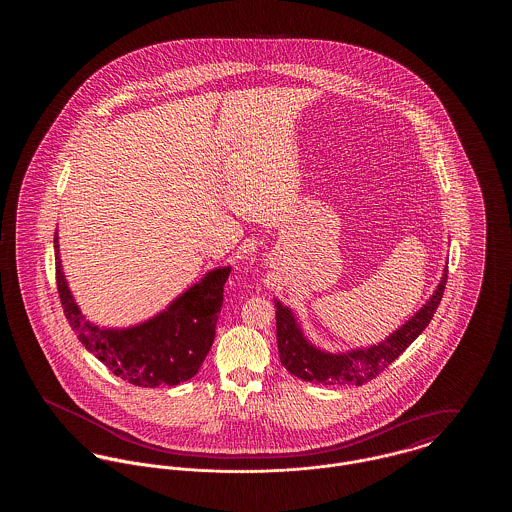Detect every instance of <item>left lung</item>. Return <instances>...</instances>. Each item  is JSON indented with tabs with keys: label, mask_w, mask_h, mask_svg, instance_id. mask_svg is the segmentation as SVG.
Wrapping results in <instances>:
<instances>
[{
	"label": "left lung",
	"mask_w": 512,
	"mask_h": 512,
	"mask_svg": "<svg viewBox=\"0 0 512 512\" xmlns=\"http://www.w3.org/2000/svg\"><path fill=\"white\" fill-rule=\"evenodd\" d=\"M447 282V268H443L436 292L409 318L403 326H399L393 334L376 345L359 347L351 351L330 353L317 347L313 341L307 340L301 324L293 315L292 309L274 299L276 307V340L280 361L293 376L315 382L322 386H363L368 380L376 378L384 372L411 343H413L424 328L430 324L443 297Z\"/></svg>",
	"instance_id": "left-lung-1"
}]
</instances>
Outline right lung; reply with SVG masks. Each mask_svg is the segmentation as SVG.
I'll list each match as a JSON object with an SVG mask.
<instances>
[{
  "mask_svg": "<svg viewBox=\"0 0 512 512\" xmlns=\"http://www.w3.org/2000/svg\"><path fill=\"white\" fill-rule=\"evenodd\" d=\"M55 274L61 305L76 338L124 382L140 388L178 386L194 378L213 340L230 268L207 272L171 305L128 328H103L80 311L69 290L55 232Z\"/></svg>",
  "mask_w": 512,
  "mask_h": 512,
  "instance_id": "1",
  "label": "right lung"
}]
</instances>
